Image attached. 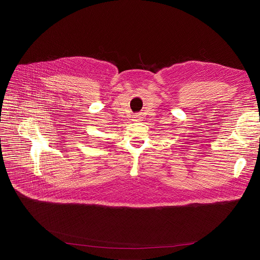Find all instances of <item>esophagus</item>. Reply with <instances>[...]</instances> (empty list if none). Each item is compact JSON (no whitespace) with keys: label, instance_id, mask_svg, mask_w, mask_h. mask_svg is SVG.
Returning <instances> with one entry per match:
<instances>
[{"label":"esophagus","instance_id":"esophagus-1","mask_svg":"<svg viewBox=\"0 0 260 260\" xmlns=\"http://www.w3.org/2000/svg\"><path fill=\"white\" fill-rule=\"evenodd\" d=\"M134 118H135L136 120H140V114H137Z\"/></svg>","mask_w":260,"mask_h":260}]
</instances>
